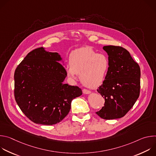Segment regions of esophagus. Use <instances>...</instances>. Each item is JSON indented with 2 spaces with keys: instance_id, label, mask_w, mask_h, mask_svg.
<instances>
[{
  "instance_id": "1",
  "label": "esophagus",
  "mask_w": 156,
  "mask_h": 156,
  "mask_svg": "<svg viewBox=\"0 0 156 156\" xmlns=\"http://www.w3.org/2000/svg\"><path fill=\"white\" fill-rule=\"evenodd\" d=\"M83 93L84 94H90L91 93V91L86 90V89H83Z\"/></svg>"
}]
</instances>
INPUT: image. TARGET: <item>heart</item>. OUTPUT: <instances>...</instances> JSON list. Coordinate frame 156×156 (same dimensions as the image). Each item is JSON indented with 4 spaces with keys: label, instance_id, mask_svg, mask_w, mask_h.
I'll return each instance as SVG.
<instances>
[{
    "label": "heart",
    "instance_id": "1",
    "mask_svg": "<svg viewBox=\"0 0 156 156\" xmlns=\"http://www.w3.org/2000/svg\"><path fill=\"white\" fill-rule=\"evenodd\" d=\"M69 65L65 67L68 76L75 79L77 74L81 82L88 87H96L105 79L110 67L107 55L98 53L90 47H83L73 51L69 58Z\"/></svg>",
    "mask_w": 156,
    "mask_h": 156
}]
</instances>
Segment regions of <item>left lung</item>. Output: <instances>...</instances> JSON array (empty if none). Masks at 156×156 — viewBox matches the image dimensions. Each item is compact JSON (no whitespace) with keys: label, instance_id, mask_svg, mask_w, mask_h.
Here are the masks:
<instances>
[{"label":"left lung","instance_id":"1","mask_svg":"<svg viewBox=\"0 0 156 156\" xmlns=\"http://www.w3.org/2000/svg\"><path fill=\"white\" fill-rule=\"evenodd\" d=\"M110 67L97 91L104 98V106L96 112L105 120L120 119L132 108L140 96L141 71L129 52L120 46H106Z\"/></svg>","mask_w":156,"mask_h":156}]
</instances>
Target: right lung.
I'll return each instance as SVG.
<instances>
[{"instance_id": "1", "label": "right lung", "mask_w": 156, "mask_h": 156, "mask_svg": "<svg viewBox=\"0 0 156 156\" xmlns=\"http://www.w3.org/2000/svg\"><path fill=\"white\" fill-rule=\"evenodd\" d=\"M57 52L36 49L18 65L14 95L23 113L37 124L52 125L70 112L72 101L82 94L78 86L64 84L66 74Z\"/></svg>"}]
</instances>
